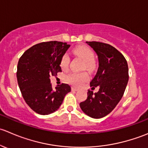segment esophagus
I'll return each instance as SVG.
<instances>
[{
	"label": "esophagus",
	"mask_w": 148,
	"mask_h": 148,
	"mask_svg": "<svg viewBox=\"0 0 148 148\" xmlns=\"http://www.w3.org/2000/svg\"><path fill=\"white\" fill-rule=\"evenodd\" d=\"M71 90H72L73 91H77V90H78V88L76 87H74V86H73V87L71 88Z\"/></svg>",
	"instance_id": "1"
}]
</instances>
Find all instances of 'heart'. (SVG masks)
I'll list each match as a JSON object with an SVG mask.
<instances>
[{
    "label": "heart",
    "mask_w": 148,
    "mask_h": 148,
    "mask_svg": "<svg viewBox=\"0 0 148 148\" xmlns=\"http://www.w3.org/2000/svg\"><path fill=\"white\" fill-rule=\"evenodd\" d=\"M74 53L81 58L83 60V69L87 70L89 72H92L96 68V63L94 62V54L93 51L86 46H80L74 49ZM70 62V57L68 54H65L62 57L60 62V68L62 70L68 69ZM89 76L87 73H71L68 75L66 80L68 83L75 86H80L83 83L87 81Z\"/></svg>",
    "instance_id": "1"
}]
</instances>
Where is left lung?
Returning <instances> with one entry per match:
<instances>
[{
	"instance_id": "8db88e82",
	"label": "left lung",
	"mask_w": 148,
	"mask_h": 148,
	"mask_svg": "<svg viewBox=\"0 0 148 148\" xmlns=\"http://www.w3.org/2000/svg\"><path fill=\"white\" fill-rule=\"evenodd\" d=\"M97 54L99 69L90 81L92 90L99 87L93 93L88 90L87 99L80 103L82 111L88 116L100 119L114 110L123 96L129 80L127 62L124 55L109 44L86 42Z\"/></svg>"
}]
</instances>
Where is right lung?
<instances>
[{"instance_id":"obj_1","label":"right lung","mask_w":148,"mask_h":148,"mask_svg":"<svg viewBox=\"0 0 148 148\" xmlns=\"http://www.w3.org/2000/svg\"><path fill=\"white\" fill-rule=\"evenodd\" d=\"M71 45L66 42H41L28 49L18 60L17 81L23 98L36 113L49 114L58 110L71 86L62 83L53 88L51 75L62 72L60 62Z\"/></svg>"}]
</instances>
